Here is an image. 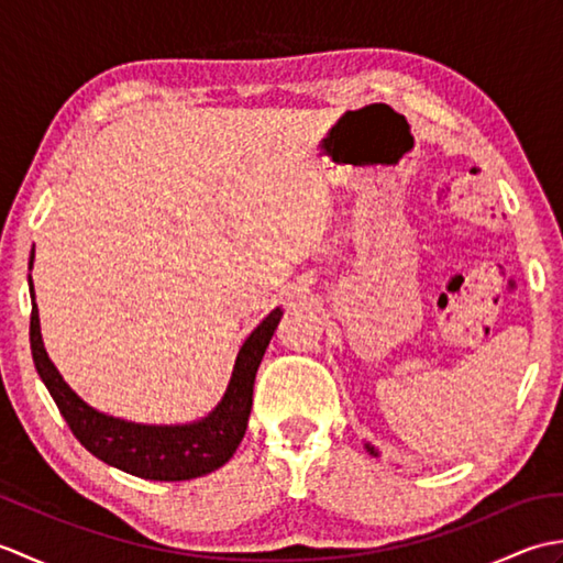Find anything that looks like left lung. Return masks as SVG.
Here are the masks:
<instances>
[{
  "instance_id": "obj_1",
  "label": "left lung",
  "mask_w": 563,
  "mask_h": 563,
  "mask_svg": "<svg viewBox=\"0 0 563 563\" xmlns=\"http://www.w3.org/2000/svg\"><path fill=\"white\" fill-rule=\"evenodd\" d=\"M367 452H373V454H377V452H375V450H373V448H369V445H367Z\"/></svg>"
}]
</instances>
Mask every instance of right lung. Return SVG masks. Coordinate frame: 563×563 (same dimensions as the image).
<instances>
[{
    "label": "right lung",
    "mask_w": 563,
    "mask_h": 563,
    "mask_svg": "<svg viewBox=\"0 0 563 563\" xmlns=\"http://www.w3.org/2000/svg\"><path fill=\"white\" fill-rule=\"evenodd\" d=\"M33 258V256H31ZM280 309L261 321L244 341L236 355L234 373L224 399L208 418L190 426H140L121 418L103 416L84 404L51 363L41 339L38 307L31 309V353L35 369L55 399L59 413L75 438L93 457L118 466L133 476L152 482H186L210 474L232 457L246 433L251 404H254V379L263 361Z\"/></svg>",
    "instance_id": "right-lung-1"
}]
</instances>
